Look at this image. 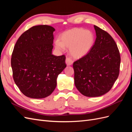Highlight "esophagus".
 Wrapping results in <instances>:
<instances>
[{
	"label": "esophagus",
	"instance_id": "obj_1",
	"mask_svg": "<svg viewBox=\"0 0 132 132\" xmlns=\"http://www.w3.org/2000/svg\"><path fill=\"white\" fill-rule=\"evenodd\" d=\"M65 63L67 65H70L73 64V61L69 57H67L65 59Z\"/></svg>",
	"mask_w": 132,
	"mask_h": 132
}]
</instances>
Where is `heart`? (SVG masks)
<instances>
[{
	"instance_id": "heart-1",
	"label": "heart",
	"mask_w": 132,
	"mask_h": 132,
	"mask_svg": "<svg viewBox=\"0 0 132 132\" xmlns=\"http://www.w3.org/2000/svg\"><path fill=\"white\" fill-rule=\"evenodd\" d=\"M94 39L91 31L82 28H75L64 32L61 39L55 42V45L60 51H63L64 46L70 47V54L74 57L79 58L89 52L93 46Z\"/></svg>"
}]
</instances>
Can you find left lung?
Returning <instances> with one entry per match:
<instances>
[{
    "label": "left lung",
    "instance_id": "1",
    "mask_svg": "<svg viewBox=\"0 0 132 132\" xmlns=\"http://www.w3.org/2000/svg\"><path fill=\"white\" fill-rule=\"evenodd\" d=\"M96 38L85 55L73 63L74 82L80 93L87 97L104 95L118 78L121 56L111 36L94 25Z\"/></svg>",
    "mask_w": 132,
    "mask_h": 132
}]
</instances>
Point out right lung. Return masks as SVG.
Listing matches in <instances>:
<instances>
[{"mask_svg": "<svg viewBox=\"0 0 132 132\" xmlns=\"http://www.w3.org/2000/svg\"><path fill=\"white\" fill-rule=\"evenodd\" d=\"M48 25H38L24 32L18 39L11 58L14 80L26 96H48L57 86V78L66 67L65 56L52 54L53 32Z\"/></svg>", "mask_w": 132, "mask_h": 132, "instance_id": "add662e5", "label": "right lung"}]
</instances>
